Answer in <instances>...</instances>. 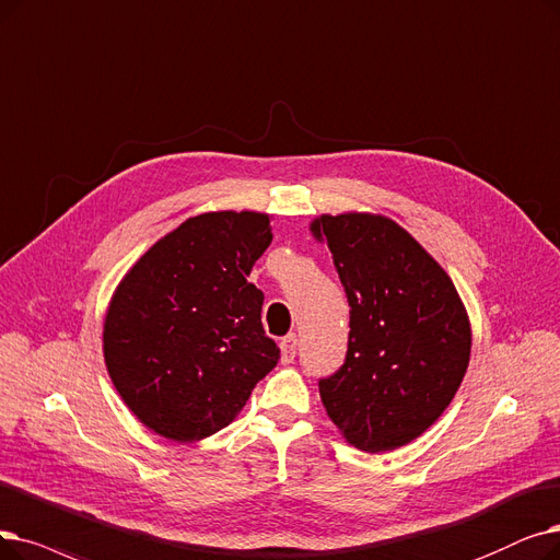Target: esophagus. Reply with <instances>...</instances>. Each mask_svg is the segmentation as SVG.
Listing matches in <instances>:
<instances>
[{"instance_id":"1","label":"esophagus","mask_w":560,"mask_h":560,"mask_svg":"<svg viewBox=\"0 0 560 560\" xmlns=\"http://www.w3.org/2000/svg\"><path fill=\"white\" fill-rule=\"evenodd\" d=\"M295 352H298V336L288 334L281 340V363H283V366H288V363L295 361Z\"/></svg>"}]
</instances>
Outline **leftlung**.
<instances>
[{
    "mask_svg": "<svg viewBox=\"0 0 560 560\" xmlns=\"http://www.w3.org/2000/svg\"><path fill=\"white\" fill-rule=\"evenodd\" d=\"M311 231L350 304L346 361L318 382L323 405L352 446H405L442 417L467 373L465 304L442 265L386 217L323 214Z\"/></svg>",
    "mask_w": 560,
    "mask_h": 560,
    "instance_id": "1",
    "label": "left lung"
}]
</instances>
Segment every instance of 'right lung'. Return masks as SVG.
I'll return each instance as SVG.
<instances>
[{
    "instance_id": "right-lung-1",
    "label": "right lung",
    "mask_w": 560,
    "mask_h": 560,
    "mask_svg": "<svg viewBox=\"0 0 560 560\" xmlns=\"http://www.w3.org/2000/svg\"><path fill=\"white\" fill-rule=\"evenodd\" d=\"M262 212H206L158 240L118 283L105 363L135 417L189 444L226 428L279 361L247 281L270 247Z\"/></svg>"
}]
</instances>
